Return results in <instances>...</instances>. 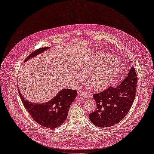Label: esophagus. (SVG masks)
Listing matches in <instances>:
<instances>
[{"mask_svg": "<svg viewBox=\"0 0 154 154\" xmlns=\"http://www.w3.org/2000/svg\"><path fill=\"white\" fill-rule=\"evenodd\" d=\"M79 95H80V96H82V97H84V98H87L88 97V94H87V92H79Z\"/></svg>", "mask_w": 154, "mask_h": 154, "instance_id": "1", "label": "esophagus"}]
</instances>
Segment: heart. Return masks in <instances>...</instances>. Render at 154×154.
Returning <instances> with one entry per match:
<instances>
[{
  "label": "heart",
  "instance_id": "1",
  "mask_svg": "<svg viewBox=\"0 0 154 154\" xmlns=\"http://www.w3.org/2000/svg\"><path fill=\"white\" fill-rule=\"evenodd\" d=\"M120 61L115 57H109L104 52L92 56L81 69L82 75L87 76V83L95 90L106 88L120 70ZM82 81V77H78Z\"/></svg>",
  "mask_w": 154,
  "mask_h": 154
}]
</instances>
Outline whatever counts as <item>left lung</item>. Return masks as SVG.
<instances>
[{"mask_svg": "<svg viewBox=\"0 0 154 154\" xmlns=\"http://www.w3.org/2000/svg\"><path fill=\"white\" fill-rule=\"evenodd\" d=\"M137 76L134 66L117 87H109L94 94L96 109L90 113L92 122L99 128H109L122 120L128 113L135 99Z\"/></svg>", "mask_w": 154, "mask_h": 154, "instance_id": "1", "label": "left lung"}]
</instances>
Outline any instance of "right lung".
<instances>
[{
    "label": "right lung",
    "instance_id": "add662e5",
    "mask_svg": "<svg viewBox=\"0 0 154 154\" xmlns=\"http://www.w3.org/2000/svg\"><path fill=\"white\" fill-rule=\"evenodd\" d=\"M50 47L40 48L26 58L25 62L46 50ZM20 97L25 109L37 123L45 128L54 129L63 124L67 118L70 105L77 95V91L63 89L55 97L43 104L32 103L25 98L18 91Z\"/></svg>",
    "mask_w": 154,
    "mask_h": 154
}]
</instances>
